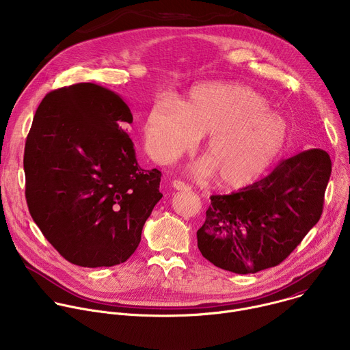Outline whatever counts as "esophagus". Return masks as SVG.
<instances>
[{"instance_id":"1","label":"esophagus","mask_w":350,"mask_h":350,"mask_svg":"<svg viewBox=\"0 0 350 350\" xmlns=\"http://www.w3.org/2000/svg\"><path fill=\"white\" fill-rule=\"evenodd\" d=\"M172 185H173V188L177 189V191H189V189H191V185L185 184V183L181 181V180H173V181H172Z\"/></svg>"}]
</instances>
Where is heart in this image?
Here are the masks:
<instances>
[{"instance_id":"1","label":"heart","mask_w":350,"mask_h":350,"mask_svg":"<svg viewBox=\"0 0 350 350\" xmlns=\"http://www.w3.org/2000/svg\"><path fill=\"white\" fill-rule=\"evenodd\" d=\"M208 159L195 165L204 176L216 173L221 188L254 183L280 155L288 137L282 116L267 99L242 84L202 83L176 105L158 98L145 113L144 142L155 159L170 162L206 135Z\"/></svg>"}]
</instances>
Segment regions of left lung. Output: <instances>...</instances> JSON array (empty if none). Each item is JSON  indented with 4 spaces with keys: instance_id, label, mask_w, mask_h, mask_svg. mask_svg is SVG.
Masks as SVG:
<instances>
[{
    "instance_id": "8db88e82",
    "label": "left lung",
    "mask_w": 350,
    "mask_h": 350,
    "mask_svg": "<svg viewBox=\"0 0 350 350\" xmlns=\"http://www.w3.org/2000/svg\"><path fill=\"white\" fill-rule=\"evenodd\" d=\"M331 166L329 155L313 148L238 192L212 195L196 232L202 256L237 274L280 265L320 220Z\"/></svg>"
}]
</instances>
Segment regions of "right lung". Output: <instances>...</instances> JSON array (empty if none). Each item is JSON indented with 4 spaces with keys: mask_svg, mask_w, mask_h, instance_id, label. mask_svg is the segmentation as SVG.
Returning <instances> with one entry per match:
<instances>
[{
    "mask_svg": "<svg viewBox=\"0 0 350 350\" xmlns=\"http://www.w3.org/2000/svg\"><path fill=\"white\" fill-rule=\"evenodd\" d=\"M130 108L113 91L79 83L48 92L26 138V201L34 223L68 262H126L163 196L158 169L145 170L126 127Z\"/></svg>",
    "mask_w": 350,
    "mask_h": 350,
    "instance_id": "1",
    "label": "right lung"
}]
</instances>
